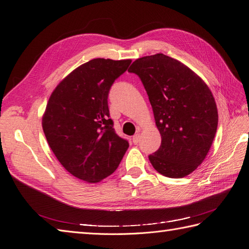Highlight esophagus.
<instances>
[{
    "label": "esophagus",
    "mask_w": 249,
    "mask_h": 249,
    "mask_svg": "<svg viewBox=\"0 0 249 249\" xmlns=\"http://www.w3.org/2000/svg\"><path fill=\"white\" fill-rule=\"evenodd\" d=\"M139 140H140V134L139 133L135 134L133 136V143H134V144H138Z\"/></svg>",
    "instance_id": "obj_1"
}]
</instances>
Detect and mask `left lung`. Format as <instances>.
Instances as JSON below:
<instances>
[{
	"mask_svg": "<svg viewBox=\"0 0 249 249\" xmlns=\"http://www.w3.org/2000/svg\"><path fill=\"white\" fill-rule=\"evenodd\" d=\"M127 71L141 79L162 138L148 156L153 167L172 178L190 175L206 159L217 131L212 91L187 65L164 54L135 60Z\"/></svg>",
	"mask_w": 249,
	"mask_h": 249,
	"instance_id": "obj_1",
	"label": "left lung"
}]
</instances>
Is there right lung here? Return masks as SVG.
Segmentation results:
<instances>
[{
    "label": "right lung",
    "instance_id": "right-lung-1",
    "mask_svg": "<svg viewBox=\"0 0 249 249\" xmlns=\"http://www.w3.org/2000/svg\"><path fill=\"white\" fill-rule=\"evenodd\" d=\"M131 59L96 58L80 65L52 92L42 129L58 161L71 175L99 183L116 170L129 142L113 129L108 93Z\"/></svg>",
    "mask_w": 249,
    "mask_h": 249
}]
</instances>
